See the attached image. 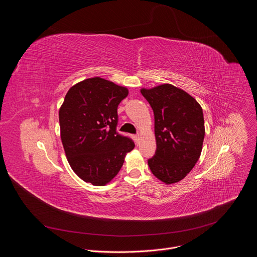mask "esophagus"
Segmentation results:
<instances>
[{"label":"esophagus","mask_w":257,"mask_h":257,"mask_svg":"<svg viewBox=\"0 0 257 257\" xmlns=\"http://www.w3.org/2000/svg\"><path fill=\"white\" fill-rule=\"evenodd\" d=\"M139 138H140L139 135H135V136H134V139H135V142H136V143L139 142Z\"/></svg>","instance_id":"esophagus-1"}]
</instances>
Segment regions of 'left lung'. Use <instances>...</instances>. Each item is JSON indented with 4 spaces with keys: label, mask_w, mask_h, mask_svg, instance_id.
Segmentation results:
<instances>
[{
    "label": "left lung",
    "mask_w": 257,
    "mask_h": 257,
    "mask_svg": "<svg viewBox=\"0 0 257 257\" xmlns=\"http://www.w3.org/2000/svg\"><path fill=\"white\" fill-rule=\"evenodd\" d=\"M140 92L155 115L157 151L149 160L150 169L165 184H174L190 173L201 155L205 133L201 105L169 83Z\"/></svg>",
    "instance_id": "left-lung-1"
}]
</instances>
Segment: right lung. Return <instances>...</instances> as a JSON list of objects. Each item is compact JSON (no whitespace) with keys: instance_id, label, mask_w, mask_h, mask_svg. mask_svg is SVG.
<instances>
[{"instance_id":"1","label":"right lung","mask_w":257,"mask_h":257,"mask_svg":"<svg viewBox=\"0 0 257 257\" xmlns=\"http://www.w3.org/2000/svg\"><path fill=\"white\" fill-rule=\"evenodd\" d=\"M127 87L100 77L84 79L67 92L59 109L67 161L86 183L104 186L121 170L134 142L117 133V108Z\"/></svg>"}]
</instances>
